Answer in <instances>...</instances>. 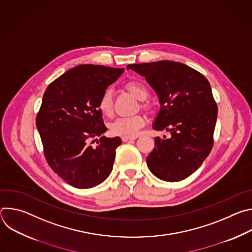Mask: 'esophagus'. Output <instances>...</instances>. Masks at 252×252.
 Listing matches in <instances>:
<instances>
[{
  "label": "esophagus",
  "instance_id": "1",
  "mask_svg": "<svg viewBox=\"0 0 252 252\" xmlns=\"http://www.w3.org/2000/svg\"><path fill=\"white\" fill-rule=\"evenodd\" d=\"M136 137L133 136V137H128V136H124L122 139L124 142H126V141H130V140H134Z\"/></svg>",
  "mask_w": 252,
  "mask_h": 252
}]
</instances>
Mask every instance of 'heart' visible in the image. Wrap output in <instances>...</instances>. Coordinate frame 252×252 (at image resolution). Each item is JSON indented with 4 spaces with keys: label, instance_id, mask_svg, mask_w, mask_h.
<instances>
[{
    "label": "heart",
    "instance_id": "heart-1",
    "mask_svg": "<svg viewBox=\"0 0 252 252\" xmlns=\"http://www.w3.org/2000/svg\"><path fill=\"white\" fill-rule=\"evenodd\" d=\"M127 91L132 94L137 99L143 100L148 96V91L141 84L137 82H129L126 84ZM98 109L103 116L110 117L113 114V92L106 89L100 95L98 101ZM146 120L141 115L129 117H120L110 124V132L114 135L133 137L137 135L140 128L145 126Z\"/></svg>",
    "mask_w": 252,
    "mask_h": 252
}]
</instances>
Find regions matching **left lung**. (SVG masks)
<instances>
[{"label":"left lung","mask_w":252,"mask_h":252,"mask_svg":"<svg viewBox=\"0 0 252 252\" xmlns=\"http://www.w3.org/2000/svg\"><path fill=\"white\" fill-rule=\"evenodd\" d=\"M126 68L146 77L158 95L161 107L154 129L171 134L156 137L148 166L162 181L181 182L201 165L213 147L218 104L210 84L199 71L172 61L127 64Z\"/></svg>","instance_id":"8db88e82"}]
</instances>
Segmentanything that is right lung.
<instances>
[{"label": "right lung", "mask_w": 252, "mask_h": 252, "mask_svg": "<svg viewBox=\"0 0 252 252\" xmlns=\"http://www.w3.org/2000/svg\"><path fill=\"white\" fill-rule=\"evenodd\" d=\"M125 68L80 64L47 88L35 118L44 155L51 168L77 189H91L110 175L120 137L106 131L98 101ZM94 141L97 146H93Z\"/></svg>", "instance_id": "add662e5"}]
</instances>
